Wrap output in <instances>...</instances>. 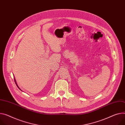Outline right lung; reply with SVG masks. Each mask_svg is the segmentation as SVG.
<instances>
[{
	"mask_svg": "<svg viewBox=\"0 0 125 125\" xmlns=\"http://www.w3.org/2000/svg\"><path fill=\"white\" fill-rule=\"evenodd\" d=\"M14 81H15V83H16V85H17V87L18 88V89H20V90H21V89H20V88H19V87H18V85L17 84V83H16V81H15V78H14Z\"/></svg>",
	"mask_w": 125,
	"mask_h": 125,
	"instance_id": "obj_1",
	"label": "right lung"
}]
</instances>
